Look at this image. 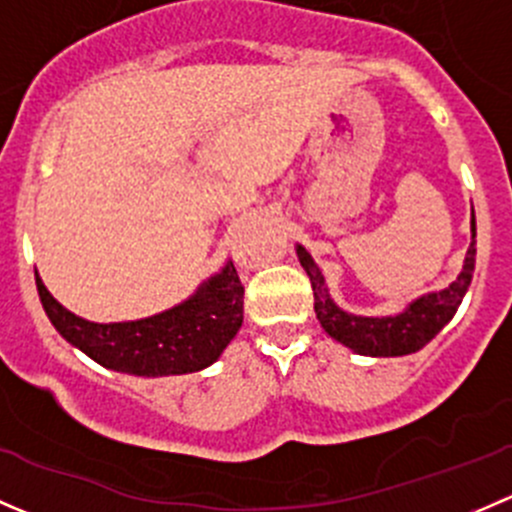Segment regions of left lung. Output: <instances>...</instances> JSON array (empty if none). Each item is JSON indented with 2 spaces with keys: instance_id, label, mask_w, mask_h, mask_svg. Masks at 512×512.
Listing matches in <instances>:
<instances>
[{
  "instance_id": "obj_1",
  "label": "left lung",
  "mask_w": 512,
  "mask_h": 512,
  "mask_svg": "<svg viewBox=\"0 0 512 512\" xmlns=\"http://www.w3.org/2000/svg\"><path fill=\"white\" fill-rule=\"evenodd\" d=\"M471 237L473 240L466 252V260H463L461 275L446 289L428 292L414 299L404 312L394 314V317H356V314L344 312L329 297L322 272L302 245H297V257L309 275V282H312L314 312H317L319 324L329 337L337 339L339 344H344L356 354L404 356L426 347L461 307L463 297L471 287L473 270H476V215L471 220Z\"/></svg>"
}]
</instances>
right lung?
<instances>
[{
  "mask_svg": "<svg viewBox=\"0 0 512 512\" xmlns=\"http://www.w3.org/2000/svg\"><path fill=\"white\" fill-rule=\"evenodd\" d=\"M36 275V289L56 332L101 366L121 374H193L220 359L242 327V287L232 262L173 309L136 322L98 324L56 302Z\"/></svg>",
  "mask_w": 512,
  "mask_h": 512,
  "instance_id": "obj_1",
  "label": "right lung"
}]
</instances>
